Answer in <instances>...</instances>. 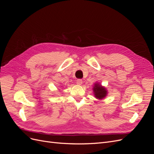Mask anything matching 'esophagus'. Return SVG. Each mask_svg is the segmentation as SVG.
I'll return each mask as SVG.
<instances>
[{"label": "esophagus", "instance_id": "esophagus-1", "mask_svg": "<svg viewBox=\"0 0 154 154\" xmlns=\"http://www.w3.org/2000/svg\"><path fill=\"white\" fill-rule=\"evenodd\" d=\"M82 82H83V81H82V79H78L77 81H76V83H77L78 85H82Z\"/></svg>", "mask_w": 154, "mask_h": 154}]
</instances>
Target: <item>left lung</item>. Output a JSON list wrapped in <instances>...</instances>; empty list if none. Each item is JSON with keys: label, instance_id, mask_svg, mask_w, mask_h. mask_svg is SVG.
I'll use <instances>...</instances> for the list:
<instances>
[{"label": "left lung", "instance_id": "obj_1", "mask_svg": "<svg viewBox=\"0 0 154 154\" xmlns=\"http://www.w3.org/2000/svg\"><path fill=\"white\" fill-rule=\"evenodd\" d=\"M93 91H94V95L96 98L103 99L106 95V91L104 87H101V85L95 84L94 88H93Z\"/></svg>", "mask_w": 154, "mask_h": 154}]
</instances>
